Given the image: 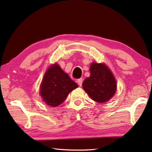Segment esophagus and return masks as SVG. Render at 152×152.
Segmentation results:
<instances>
[{
	"label": "esophagus",
	"instance_id": "1",
	"mask_svg": "<svg viewBox=\"0 0 152 152\" xmlns=\"http://www.w3.org/2000/svg\"><path fill=\"white\" fill-rule=\"evenodd\" d=\"M77 83H78V85L79 86H82V83H83V79L82 78H80V79H77Z\"/></svg>",
	"mask_w": 152,
	"mask_h": 152
}]
</instances>
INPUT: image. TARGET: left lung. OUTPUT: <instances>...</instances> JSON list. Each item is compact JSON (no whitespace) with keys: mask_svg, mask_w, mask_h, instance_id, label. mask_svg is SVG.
<instances>
[{"mask_svg":"<svg viewBox=\"0 0 152 152\" xmlns=\"http://www.w3.org/2000/svg\"><path fill=\"white\" fill-rule=\"evenodd\" d=\"M89 71L90 76L82 83L83 89L97 102H108L116 90V80L113 73L104 63H92Z\"/></svg>","mask_w":152,"mask_h":152,"instance_id":"1","label":"left lung"}]
</instances>
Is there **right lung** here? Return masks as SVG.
Returning <instances> with one entry per match:
<instances>
[{
    "label": "right lung",
    "instance_id": "right-lung-1",
    "mask_svg": "<svg viewBox=\"0 0 152 152\" xmlns=\"http://www.w3.org/2000/svg\"><path fill=\"white\" fill-rule=\"evenodd\" d=\"M77 87V84L55 63L44 74L39 93L47 105L56 107L63 103L69 94Z\"/></svg>",
    "mask_w": 152,
    "mask_h": 152
}]
</instances>
